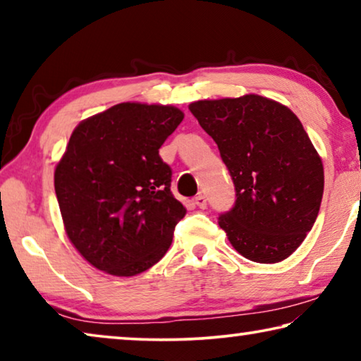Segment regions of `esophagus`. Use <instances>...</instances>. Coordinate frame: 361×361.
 Returning a JSON list of instances; mask_svg holds the SVG:
<instances>
[{
	"mask_svg": "<svg viewBox=\"0 0 361 361\" xmlns=\"http://www.w3.org/2000/svg\"><path fill=\"white\" fill-rule=\"evenodd\" d=\"M194 204L199 207V209H205L207 207V199H205V195L204 194H199V195H195V199H194Z\"/></svg>",
	"mask_w": 361,
	"mask_h": 361,
	"instance_id": "1",
	"label": "esophagus"
}]
</instances>
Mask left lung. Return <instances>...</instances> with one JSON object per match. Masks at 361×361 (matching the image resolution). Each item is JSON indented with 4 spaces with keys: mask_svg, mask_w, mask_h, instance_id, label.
<instances>
[{
    "mask_svg": "<svg viewBox=\"0 0 361 361\" xmlns=\"http://www.w3.org/2000/svg\"><path fill=\"white\" fill-rule=\"evenodd\" d=\"M189 111L215 140L235 186L218 218L243 258L272 264L301 245L319 215L323 164L290 108L261 95L199 100Z\"/></svg>",
    "mask_w": 361,
    "mask_h": 361,
    "instance_id": "left-lung-1",
    "label": "left lung"
}]
</instances>
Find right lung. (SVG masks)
Masks as SVG:
<instances>
[{
  "label": "right lung",
  "mask_w": 361,
  "mask_h": 361,
  "mask_svg": "<svg viewBox=\"0 0 361 361\" xmlns=\"http://www.w3.org/2000/svg\"><path fill=\"white\" fill-rule=\"evenodd\" d=\"M185 118L175 106L119 103L73 130L54 173L68 239L116 277L148 271L172 245L186 209L159 148Z\"/></svg>",
  "instance_id": "obj_1"
}]
</instances>
